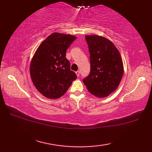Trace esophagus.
<instances>
[{
	"label": "esophagus",
	"instance_id": "esophagus-1",
	"mask_svg": "<svg viewBox=\"0 0 152 152\" xmlns=\"http://www.w3.org/2000/svg\"><path fill=\"white\" fill-rule=\"evenodd\" d=\"M76 76H78V77H79V76H80V71H76Z\"/></svg>",
	"mask_w": 152,
	"mask_h": 152
}]
</instances>
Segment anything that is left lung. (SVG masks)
Segmentation results:
<instances>
[{"instance_id": "left-lung-1", "label": "left lung", "mask_w": 152, "mask_h": 152, "mask_svg": "<svg viewBox=\"0 0 152 152\" xmlns=\"http://www.w3.org/2000/svg\"><path fill=\"white\" fill-rule=\"evenodd\" d=\"M91 71L83 80L87 89L96 97L108 96L118 88L124 75L121 55L112 42L98 35H86Z\"/></svg>"}]
</instances>
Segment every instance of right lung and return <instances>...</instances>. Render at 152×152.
Instances as JSON below:
<instances>
[{"mask_svg": "<svg viewBox=\"0 0 152 152\" xmlns=\"http://www.w3.org/2000/svg\"><path fill=\"white\" fill-rule=\"evenodd\" d=\"M75 36L54 33L37 48L30 64L31 78L42 95L48 99L63 96L77 78L70 70L66 51Z\"/></svg>", "mask_w": 152, "mask_h": 152, "instance_id": "add662e5", "label": "right lung"}]
</instances>
